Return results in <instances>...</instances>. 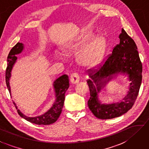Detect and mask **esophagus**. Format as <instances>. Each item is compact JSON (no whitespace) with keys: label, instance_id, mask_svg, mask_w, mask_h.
<instances>
[{"label":"esophagus","instance_id":"obj_1","mask_svg":"<svg viewBox=\"0 0 149 149\" xmlns=\"http://www.w3.org/2000/svg\"><path fill=\"white\" fill-rule=\"evenodd\" d=\"M70 81L73 84H75L79 81V76L77 73H73L70 75Z\"/></svg>","mask_w":149,"mask_h":149}]
</instances>
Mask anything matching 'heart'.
I'll return each instance as SVG.
<instances>
[{
  "label": "heart",
  "mask_w": 149,
  "mask_h": 149,
  "mask_svg": "<svg viewBox=\"0 0 149 149\" xmlns=\"http://www.w3.org/2000/svg\"><path fill=\"white\" fill-rule=\"evenodd\" d=\"M94 37L92 33H85L70 47L68 53H76ZM107 41L103 35L96 37L84 48L79 56V62L85 67H94L101 63L106 52Z\"/></svg>",
  "instance_id": "heart-1"
}]
</instances>
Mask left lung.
<instances>
[{"mask_svg": "<svg viewBox=\"0 0 149 149\" xmlns=\"http://www.w3.org/2000/svg\"><path fill=\"white\" fill-rule=\"evenodd\" d=\"M119 38V44L113 47L112 53L102 64L88 70L90 77L86 81L90 90L88 106L100 119H111L128 112L136 100L142 81V63L136 43L123 29ZM121 72L128 74L131 81L129 94L120 102L101 104L97 99L98 93L113 77Z\"/></svg>", "mask_w": 149, "mask_h": 149, "instance_id": "1", "label": "left lung"}]
</instances>
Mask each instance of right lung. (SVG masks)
I'll return each instance as SVG.
<instances>
[{
    "label": "right lung",
    "instance_id": "obj_1",
    "mask_svg": "<svg viewBox=\"0 0 149 149\" xmlns=\"http://www.w3.org/2000/svg\"><path fill=\"white\" fill-rule=\"evenodd\" d=\"M23 49V44L21 43H17L12 48L8 54V66L6 70V83L10 94H11V91L9 81L11 77V71L12 70L13 64L17 60V57L15 55L20 53ZM53 85L56 93V100L55 104L49 110L47 111L44 115L38 116V117H29L23 115L19 110L17 109L15 104L13 103L15 108L17 109V113L19 116L30 123L38 124V125H49V124L55 123L58 118L59 116L61 115L62 109L64 105V99H65V93L67 89L69 88L70 84L68 76L67 75H62L55 81Z\"/></svg>",
    "mask_w": 149,
    "mask_h": 149
}]
</instances>
